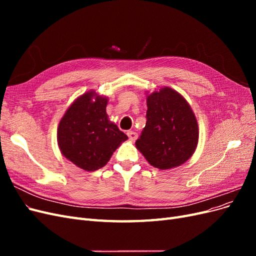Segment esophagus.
I'll return each instance as SVG.
<instances>
[{"label":"esophagus","instance_id":"1","mask_svg":"<svg viewBox=\"0 0 256 256\" xmlns=\"http://www.w3.org/2000/svg\"><path fill=\"white\" fill-rule=\"evenodd\" d=\"M127 136H128L129 140H130L131 142H134V141L136 140V138H138V134L134 132V131H128Z\"/></svg>","mask_w":256,"mask_h":256}]
</instances>
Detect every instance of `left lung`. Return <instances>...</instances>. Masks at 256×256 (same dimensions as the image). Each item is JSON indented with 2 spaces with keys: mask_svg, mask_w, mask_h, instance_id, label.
Segmentation results:
<instances>
[{
  "mask_svg": "<svg viewBox=\"0 0 256 256\" xmlns=\"http://www.w3.org/2000/svg\"><path fill=\"white\" fill-rule=\"evenodd\" d=\"M146 104L147 120L136 148L150 166L160 170L184 164L198 142V120L190 104L168 86L147 95Z\"/></svg>",
  "mask_w": 256,
  "mask_h": 256,
  "instance_id": "8db88e82",
  "label": "left lung"
}]
</instances>
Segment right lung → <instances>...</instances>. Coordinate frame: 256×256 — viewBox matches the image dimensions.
Returning a JSON list of instances; mask_svg holds the SVG:
<instances>
[{"instance_id": "obj_1", "label": "right lung", "mask_w": 256, "mask_h": 256, "mask_svg": "<svg viewBox=\"0 0 256 256\" xmlns=\"http://www.w3.org/2000/svg\"><path fill=\"white\" fill-rule=\"evenodd\" d=\"M108 97L84 92L66 110L58 127V144L74 166L92 172L104 166L128 136L109 120Z\"/></svg>"}]
</instances>
